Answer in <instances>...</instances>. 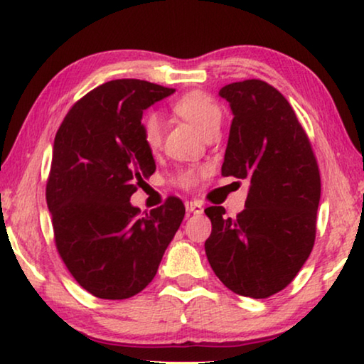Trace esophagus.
<instances>
[{
  "mask_svg": "<svg viewBox=\"0 0 364 364\" xmlns=\"http://www.w3.org/2000/svg\"><path fill=\"white\" fill-rule=\"evenodd\" d=\"M186 210L188 213H202L203 212V207H202L200 202L191 200V202H186Z\"/></svg>",
  "mask_w": 364,
  "mask_h": 364,
  "instance_id": "obj_1",
  "label": "esophagus"
}]
</instances>
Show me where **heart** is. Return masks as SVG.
<instances>
[{
  "label": "heart",
  "mask_w": 364,
  "mask_h": 364,
  "mask_svg": "<svg viewBox=\"0 0 364 364\" xmlns=\"http://www.w3.org/2000/svg\"><path fill=\"white\" fill-rule=\"evenodd\" d=\"M173 112L178 117L186 119L197 129L202 136H208L213 131H218L222 122V107L212 96L202 91H192L183 94L173 102ZM142 136L144 142L151 151H157L162 146L164 127L162 121L156 114H147L142 121ZM200 171L187 168L177 176V183L182 187H192L197 182Z\"/></svg>",
  "instance_id": "b5f03b06"
}]
</instances>
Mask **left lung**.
I'll use <instances>...</instances> for the list:
<instances>
[{
	"label": "left lung",
	"instance_id": "8db88e82",
	"mask_svg": "<svg viewBox=\"0 0 364 364\" xmlns=\"http://www.w3.org/2000/svg\"><path fill=\"white\" fill-rule=\"evenodd\" d=\"M230 104L223 177L250 182L245 208L225 218V208H205L212 233L205 253L228 290L268 298L290 285L310 257L316 235L321 181L306 132L290 102L260 79L218 91Z\"/></svg>",
	"mask_w": 364,
	"mask_h": 364
}]
</instances>
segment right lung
I'll return each instance as SVG.
<instances>
[{
	"instance_id": "1",
	"label": "right lung",
	"mask_w": 364,
	"mask_h": 364,
	"mask_svg": "<svg viewBox=\"0 0 364 364\" xmlns=\"http://www.w3.org/2000/svg\"><path fill=\"white\" fill-rule=\"evenodd\" d=\"M172 92L139 79L109 81L74 104L54 137L46 202L56 247L74 280L97 298L142 291L186 215L177 197L146 217L131 203L156 172L142 114Z\"/></svg>"
}]
</instances>
